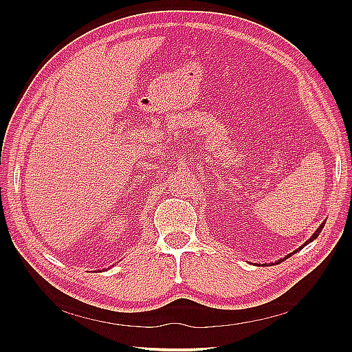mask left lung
<instances>
[{"instance_id":"8db88e82","label":"left lung","mask_w":352,"mask_h":352,"mask_svg":"<svg viewBox=\"0 0 352 352\" xmlns=\"http://www.w3.org/2000/svg\"><path fill=\"white\" fill-rule=\"evenodd\" d=\"M323 228H324V221L322 223V225H320V226H318V228H317V230H316V232L313 233V235H311V238H310V239H308V241H305V242H304V243L301 245V247H300V248H296V250H295V251H294L292 254H295L296 251H300V250H302V248L305 247V245H308V243H310V242H313V241H314V239H316V238L318 236V233H320V232H322V229H323ZM287 257H291V254H289V255H286V257H285V258H282V260H279V261H276V264H279V263H282V261H283V260H286Z\"/></svg>"}]
</instances>
